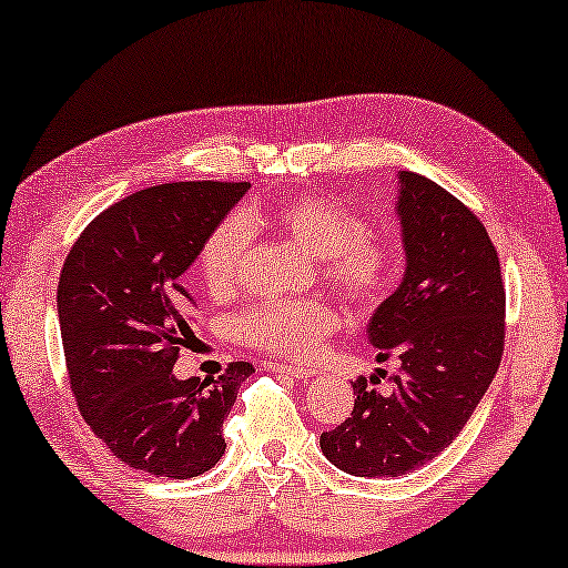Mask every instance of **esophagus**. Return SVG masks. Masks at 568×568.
I'll return each instance as SVG.
<instances>
[{
    "label": "esophagus",
    "mask_w": 568,
    "mask_h": 568,
    "mask_svg": "<svg viewBox=\"0 0 568 568\" xmlns=\"http://www.w3.org/2000/svg\"><path fill=\"white\" fill-rule=\"evenodd\" d=\"M270 371L281 373V375H291V378H314L316 371L314 367H303V365H283V363H273Z\"/></svg>",
    "instance_id": "1"
}]
</instances>
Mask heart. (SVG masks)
<instances>
[{
    "mask_svg": "<svg viewBox=\"0 0 568 568\" xmlns=\"http://www.w3.org/2000/svg\"><path fill=\"white\" fill-rule=\"evenodd\" d=\"M275 229L316 257L326 283L345 298L373 306L386 298L402 270L394 239L367 229L361 213L316 195H291L275 203H252L242 215L215 226L197 254L205 287L226 295L242 281L252 231ZM339 311L322 298L260 301L236 318V337L267 355L306 361L339 329Z\"/></svg>",
    "mask_w": 568,
    "mask_h": 568,
    "instance_id": "b5f03b06",
    "label": "heart"
}]
</instances>
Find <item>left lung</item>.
<instances>
[{
    "instance_id": "1",
    "label": "left lung",
    "mask_w": 568,
    "mask_h": 568,
    "mask_svg": "<svg viewBox=\"0 0 568 568\" xmlns=\"http://www.w3.org/2000/svg\"><path fill=\"white\" fill-rule=\"evenodd\" d=\"M406 275L367 324L386 371L353 383V414L322 433V453L353 476H404L450 445L476 412L505 353L499 254L470 207L437 182L398 174Z\"/></svg>"
}]
</instances>
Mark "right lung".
Returning a JSON list of instances; mask_svg holds the SVG:
<instances>
[{
  "instance_id": "right-lung-1",
  "label": "right lung",
  "mask_w": 568,
  "mask_h": 568,
  "mask_svg": "<svg viewBox=\"0 0 568 568\" xmlns=\"http://www.w3.org/2000/svg\"><path fill=\"white\" fill-rule=\"evenodd\" d=\"M250 182H166L123 197L87 226L59 277V324L71 394L125 466L193 478L221 460L223 419L252 363L178 381L193 295L182 273Z\"/></svg>"
}]
</instances>
